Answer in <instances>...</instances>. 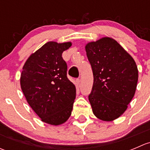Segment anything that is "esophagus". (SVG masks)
I'll return each instance as SVG.
<instances>
[{
  "instance_id": "esophagus-1",
  "label": "esophagus",
  "mask_w": 150,
  "mask_h": 150,
  "mask_svg": "<svg viewBox=\"0 0 150 150\" xmlns=\"http://www.w3.org/2000/svg\"><path fill=\"white\" fill-rule=\"evenodd\" d=\"M80 83H81V79L78 78V79H76V81H75V84H76L77 86H78V85H80Z\"/></svg>"
}]
</instances>
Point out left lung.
<instances>
[{"mask_svg": "<svg viewBox=\"0 0 150 150\" xmlns=\"http://www.w3.org/2000/svg\"><path fill=\"white\" fill-rule=\"evenodd\" d=\"M93 83L88 100L93 114L104 121L117 119L135 94L138 69L131 56L114 39L102 38L86 46Z\"/></svg>", "mask_w": 150, "mask_h": 150, "instance_id": "1", "label": "left lung"}]
</instances>
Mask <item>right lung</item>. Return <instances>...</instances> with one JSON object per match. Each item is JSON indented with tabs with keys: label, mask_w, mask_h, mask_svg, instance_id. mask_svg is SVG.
Masks as SVG:
<instances>
[{
	"label": "right lung",
	"mask_w": 150,
	"mask_h": 150,
	"mask_svg": "<svg viewBox=\"0 0 150 150\" xmlns=\"http://www.w3.org/2000/svg\"><path fill=\"white\" fill-rule=\"evenodd\" d=\"M71 46L70 42H48L30 55L22 68V92L42 121L50 125L64 123L72 113L76 88L67 78V65L62 57Z\"/></svg>",
	"instance_id": "obj_1"
}]
</instances>
